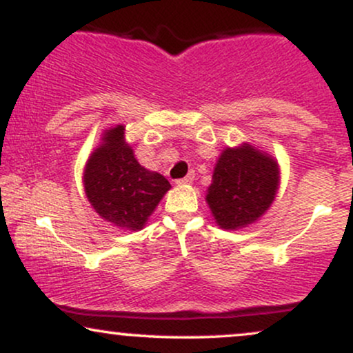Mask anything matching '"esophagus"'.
Segmentation results:
<instances>
[{
	"label": "esophagus",
	"instance_id": "obj_1",
	"mask_svg": "<svg viewBox=\"0 0 353 353\" xmlns=\"http://www.w3.org/2000/svg\"><path fill=\"white\" fill-rule=\"evenodd\" d=\"M194 177H196V172H194V171H190V172L188 174V176H185V177H182V179L177 181V184H190V182L194 181Z\"/></svg>",
	"mask_w": 353,
	"mask_h": 353
}]
</instances>
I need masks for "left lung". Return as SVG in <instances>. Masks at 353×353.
<instances>
[{"label": "left lung", "mask_w": 353, "mask_h": 353, "mask_svg": "<svg viewBox=\"0 0 353 353\" xmlns=\"http://www.w3.org/2000/svg\"><path fill=\"white\" fill-rule=\"evenodd\" d=\"M277 185V163L245 144L221 154L205 199L222 229H241L270 208Z\"/></svg>", "instance_id": "1"}]
</instances>
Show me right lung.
<instances>
[{"label":"right lung","instance_id":"right-lung-1","mask_svg":"<svg viewBox=\"0 0 353 353\" xmlns=\"http://www.w3.org/2000/svg\"><path fill=\"white\" fill-rule=\"evenodd\" d=\"M124 128L104 134V144L92 152L84 171V189L101 217L129 230L143 229L171 184L164 176L149 172L124 143Z\"/></svg>","mask_w":353,"mask_h":353}]
</instances>
